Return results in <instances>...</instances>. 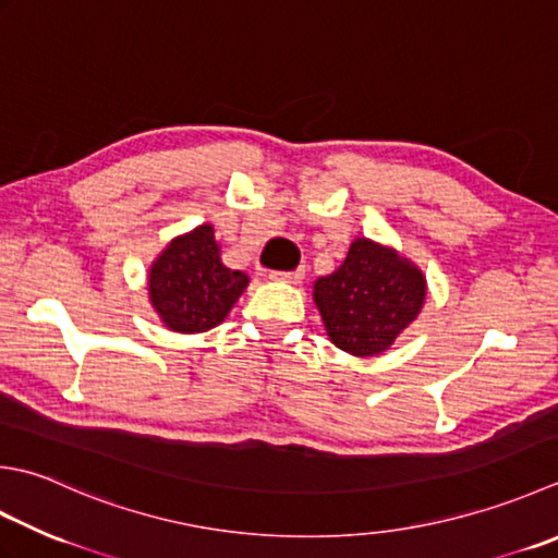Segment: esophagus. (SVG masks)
Here are the masks:
<instances>
[{
  "label": "esophagus",
  "instance_id": "34e87169",
  "mask_svg": "<svg viewBox=\"0 0 558 558\" xmlns=\"http://www.w3.org/2000/svg\"><path fill=\"white\" fill-rule=\"evenodd\" d=\"M302 278H304V270H302V268L290 270V272H270V280L288 282V286H300Z\"/></svg>",
  "mask_w": 558,
  "mask_h": 558
}]
</instances>
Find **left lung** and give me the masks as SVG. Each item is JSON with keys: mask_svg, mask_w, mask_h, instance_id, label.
Returning a JSON list of instances; mask_svg holds the SVG:
<instances>
[{"mask_svg": "<svg viewBox=\"0 0 558 558\" xmlns=\"http://www.w3.org/2000/svg\"><path fill=\"white\" fill-rule=\"evenodd\" d=\"M314 304L329 341L355 357L389 351L428 298L423 270L395 246L353 239L331 276L314 280Z\"/></svg>", "mask_w": 558, "mask_h": 558, "instance_id": "left-lung-1", "label": "left lung"}]
</instances>
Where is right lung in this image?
<instances>
[{
  "instance_id": "right-lung-1",
  "label": "right lung",
  "mask_w": 558,
  "mask_h": 558,
  "mask_svg": "<svg viewBox=\"0 0 558 558\" xmlns=\"http://www.w3.org/2000/svg\"><path fill=\"white\" fill-rule=\"evenodd\" d=\"M246 288V272L222 264V246L217 244L210 222L173 236L147 272L151 310L169 331L177 333L215 329Z\"/></svg>"
}]
</instances>
